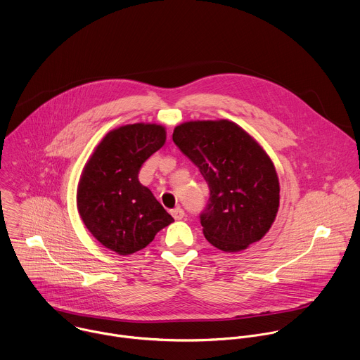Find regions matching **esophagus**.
<instances>
[{
    "label": "esophagus",
    "mask_w": 360,
    "mask_h": 360,
    "mask_svg": "<svg viewBox=\"0 0 360 360\" xmlns=\"http://www.w3.org/2000/svg\"><path fill=\"white\" fill-rule=\"evenodd\" d=\"M171 214L175 220H182L185 217V212L181 209V207H176L174 210H171Z\"/></svg>",
    "instance_id": "obj_1"
}]
</instances>
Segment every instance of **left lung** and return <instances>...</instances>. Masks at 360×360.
<instances>
[{"label":"left lung","instance_id":"8db88e82","mask_svg":"<svg viewBox=\"0 0 360 360\" xmlns=\"http://www.w3.org/2000/svg\"><path fill=\"white\" fill-rule=\"evenodd\" d=\"M174 143L199 168L210 189L200 224L224 252L259 241L279 209V179L264 148L230 120H195L175 127Z\"/></svg>","mask_w":360,"mask_h":360}]
</instances>
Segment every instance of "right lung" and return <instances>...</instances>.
Segmentation results:
<instances>
[{
  "label": "right lung",
  "mask_w": 360,
  "mask_h": 360,
  "mask_svg": "<svg viewBox=\"0 0 360 360\" xmlns=\"http://www.w3.org/2000/svg\"><path fill=\"white\" fill-rule=\"evenodd\" d=\"M165 127L134 123L109 131L84 167L77 206L89 233L108 250L130 255L146 248L172 216L139 181L144 161L165 143Z\"/></svg>",
  "instance_id": "1"
}]
</instances>
